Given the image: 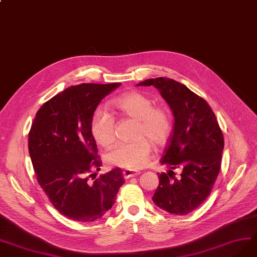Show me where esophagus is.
<instances>
[{"instance_id":"obj_1","label":"esophagus","mask_w":257,"mask_h":257,"mask_svg":"<svg viewBox=\"0 0 257 257\" xmlns=\"http://www.w3.org/2000/svg\"><path fill=\"white\" fill-rule=\"evenodd\" d=\"M122 175H123V178H125V179H129L131 177L139 176L140 173H134V172H131V170L126 169V170H123V172H122Z\"/></svg>"}]
</instances>
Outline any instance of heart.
Returning <instances> with one entry per match:
<instances>
[{
    "mask_svg": "<svg viewBox=\"0 0 257 257\" xmlns=\"http://www.w3.org/2000/svg\"><path fill=\"white\" fill-rule=\"evenodd\" d=\"M112 106L121 115L137 120L136 141L114 146L106 155L112 166L138 170L143 168L151 154V143L157 147L167 144L173 132V116L165 107L154 106V101L140 92H127L112 100ZM91 134L96 143L109 147L115 141V120L102 109L94 112L91 119Z\"/></svg>",
    "mask_w": 257,
    "mask_h": 257,
    "instance_id": "b5f03b06",
    "label": "heart"
}]
</instances>
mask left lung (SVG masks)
Returning <instances> with one entry per match:
<instances>
[{
  "instance_id": "obj_1",
  "label": "left lung",
  "mask_w": 257,
  "mask_h": 257,
  "mask_svg": "<svg viewBox=\"0 0 257 257\" xmlns=\"http://www.w3.org/2000/svg\"><path fill=\"white\" fill-rule=\"evenodd\" d=\"M137 85H154L173 111L172 136L160 163L169 168L158 174L153 201L173 215L193 212L211 194L221 166L223 135L208 103L184 84L158 77ZM174 169L182 170L179 178Z\"/></svg>"
}]
</instances>
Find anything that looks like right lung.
I'll use <instances>...</instances> for the list:
<instances>
[{
    "label": "right lung",
    "mask_w": 257,
    "mask_h": 257,
    "mask_svg": "<svg viewBox=\"0 0 257 257\" xmlns=\"http://www.w3.org/2000/svg\"><path fill=\"white\" fill-rule=\"evenodd\" d=\"M120 83L73 85L42 104L28 135L38 183L62 215L79 222L101 218L123 184L122 170L96 178L101 161L91 119L102 98Z\"/></svg>",
    "instance_id": "add662e5"
}]
</instances>
